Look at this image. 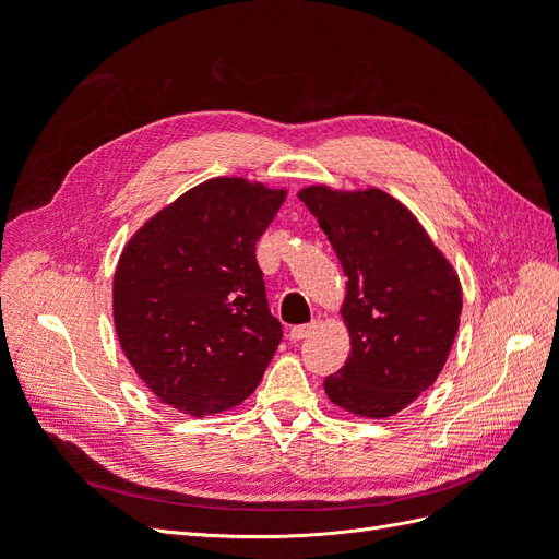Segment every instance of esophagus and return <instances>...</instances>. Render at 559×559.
<instances>
[{"instance_id": "obj_1", "label": "esophagus", "mask_w": 559, "mask_h": 559, "mask_svg": "<svg viewBox=\"0 0 559 559\" xmlns=\"http://www.w3.org/2000/svg\"><path fill=\"white\" fill-rule=\"evenodd\" d=\"M312 331H314V324H300L289 331V337L292 341H302V337H308Z\"/></svg>"}]
</instances>
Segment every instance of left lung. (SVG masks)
<instances>
[{
	"label": "left lung",
	"mask_w": 559,
	"mask_h": 559,
	"mask_svg": "<svg viewBox=\"0 0 559 559\" xmlns=\"http://www.w3.org/2000/svg\"><path fill=\"white\" fill-rule=\"evenodd\" d=\"M347 275L349 357L324 380L329 399L361 417H389L436 382L460 329V277L427 230L380 189L298 193Z\"/></svg>",
	"instance_id": "left-lung-1"
}]
</instances>
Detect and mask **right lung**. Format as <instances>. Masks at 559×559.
I'll use <instances>...</instances> for the list:
<instances>
[{
    "label": "right lung",
    "instance_id": "right-lung-1",
    "mask_svg": "<svg viewBox=\"0 0 559 559\" xmlns=\"http://www.w3.org/2000/svg\"><path fill=\"white\" fill-rule=\"evenodd\" d=\"M286 191L216 177L132 235L114 275V324L128 361L163 403L212 415L259 386L282 341L257 242Z\"/></svg>",
    "mask_w": 559,
    "mask_h": 559
}]
</instances>
